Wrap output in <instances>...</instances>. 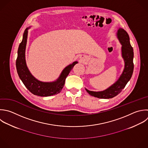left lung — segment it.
I'll list each match as a JSON object with an SVG mask.
<instances>
[{
	"label": "left lung",
	"instance_id": "left-lung-1",
	"mask_svg": "<svg viewBox=\"0 0 148 148\" xmlns=\"http://www.w3.org/2000/svg\"><path fill=\"white\" fill-rule=\"evenodd\" d=\"M117 36L122 45L121 54L125 62L124 71L118 80L104 91L96 92L89 91L86 88L87 92L92 97L103 99L112 98L122 91L132 75L134 71V52L130 42L128 34L124 29L119 28Z\"/></svg>",
	"mask_w": 148,
	"mask_h": 148
}]
</instances>
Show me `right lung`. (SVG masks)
<instances>
[{
    "instance_id": "right-lung-1",
    "label": "right lung",
    "mask_w": 148,
    "mask_h": 148,
    "mask_svg": "<svg viewBox=\"0 0 148 148\" xmlns=\"http://www.w3.org/2000/svg\"><path fill=\"white\" fill-rule=\"evenodd\" d=\"M27 28L23 35V39L19 45L18 56L16 60V68L18 75L27 89L33 94L40 97H48L61 92L65 84V79L77 61L66 66L62 72L59 78L54 82H42L35 79L28 70L25 62V48L27 41L28 29Z\"/></svg>"
}]
</instances>
